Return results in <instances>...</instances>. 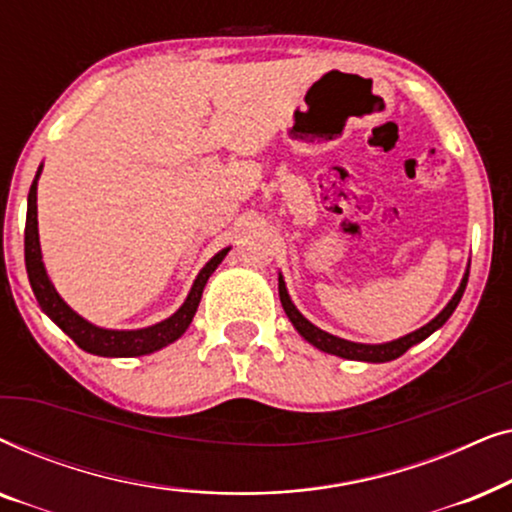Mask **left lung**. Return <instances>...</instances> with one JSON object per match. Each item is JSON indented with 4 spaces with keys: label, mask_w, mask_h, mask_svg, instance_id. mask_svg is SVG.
<instances>
[{
    "label": "left lung",
    "mask_w": 512,
    "mask_h": 512,
    "mask_svg": "<svg viewBox=\"0 0 512 512\" xmlns=\"http://www.w3.org/2000/svg\"><path fill=\"white\" fill-rule=\"evenodd\" d=\"M466 282H468V270L464 279H461L457 293H454L450 303H447L440 314H436L429 324H424L422 328H417V331H412L408 335H403V338L398 340H391V342H382V345H366V342H352V340H345V338H338V335H331L326 331H321L319 326H314L312 321H307L303 314L298 312V307L293 305V300L289 296V291H286V282L282 277V272H279V300H282V307L286 312V317L293 324V328L303 335V338L314 345L321 352L326 354H333V356H340V359H349V361H366V363H384V361H394L398 356L408 352L412 345H419V342L429 338L431 333H436L440 326L445 324L447 319L452 317V312L457 310L461 296H464L466 291Z\"/></svg>",
    "instance_id": "left-lung-1"
}]
</instances>
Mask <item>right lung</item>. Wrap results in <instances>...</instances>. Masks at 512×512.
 <instances>
[{
    "label": "right lung",
    "instance_id": "1",
    "mask_svg": "<svg viewBox=\"0 0 512 512\" xmlns=\"http://www.w3.org/2000/svg\"><path fill=\"white\" fill-rule=\"evenodd\" d=\"M44 165H39L37 177H34L30 193H27V219H25V268L27 277H30V286L34 291V298L41 310L51 317L53 324H58L83 352L95 354V356H111V359H128V356H144L153 354L158 349L172 345L174 340H179L186 333V328L191 326V321L198 312L202 289H205L207 279L212 277V272L219 268V263L226 258L230 247L221 249L219 254H214L205 263V268L198 272L195 282L188 291L184 305L179 307L172 317H167L158 324L146 326V328H132V331H116V328H102L90 324L88 319H83L79 312H74L69 307L44 268L41 261V244H39V221H37V184L41 177Z\"/></svg>",
    "mask_w": 512,
    "mask_h": 512
}]
</instances>
